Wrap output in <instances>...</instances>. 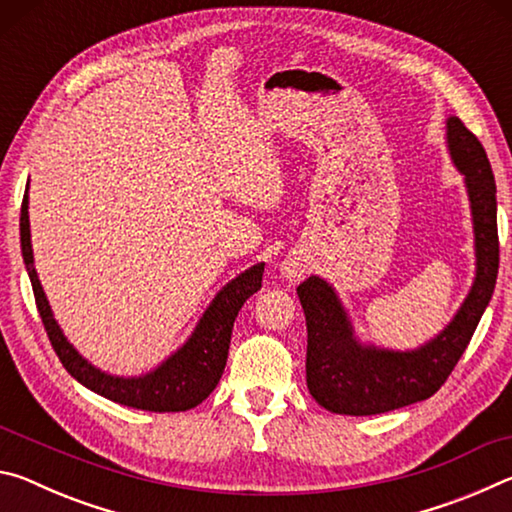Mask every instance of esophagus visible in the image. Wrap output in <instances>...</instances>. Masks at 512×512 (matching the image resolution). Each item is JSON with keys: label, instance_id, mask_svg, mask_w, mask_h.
Listing matches in <instances>:
<instances>
[{"label": "esophagus", "instance_id": "obj_1", "mask_svg": "<svg viewBox=\"0 0 512 512\" xmlns=\"http://www.w3.org/2000/svg\"><path fill=\"white\" fill-rule=\"evenodd\" d=\"M280 273H282V277L287 282H291V284H296V282H300L302 277L307 275V259L302 257L300 253H291V255H287L280 262Z\"/></svg>", "mask_w": 512, "mask_h": 512}]
</instances>
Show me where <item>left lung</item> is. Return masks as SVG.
<instances>
[{
  "mask_svg": "<svg viewBox=\"0 0 512 512\" xmlns=\"http://www.w3.org/2000/svg\"><path fill=\"white\" fill-rule=\"evenodd\" d=\"M445 144L463 176L474 228V282L454 318L413 350L363 343L339 293L318 275L298 287L307 318V388L323 409L377 415L422 402L445 384L492 298L499 271L497 185L481 142L447 117Z\"/></svg>",
  "mask_w": 512,
  "mask_h": 512,
  "instance_id": "left-lung-1",
  "label": "left lung"
}]
</instances>
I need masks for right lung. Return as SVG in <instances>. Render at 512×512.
I'll list each match as a JSON object with an SVG mask.
<instances>
[{
	"instance_id": "obj_1",
	"label": "right lung",
	"mask_w": 512,
	"mask_h": 512,
	"mask_svg": "<svg viewBox=\"0 0 512 512\" xmlns=\"http://www.w3.org/2000/svg\"><path fill=\"white\" fill-rule=\"evenodd\" d=\"M20 246L24 266H27L33 296L40 311L42 323H45L47 336L58 354L60 363L79 384L90 388L92 393L106 397L110 402L131 406V409L153 411V413H176L189 411L201 404L210 395L223 375L225 361H228L232 325L244 302L262 289L264 262L253 264L230 280L216 293L210 305L198 318L194 332L171 352L160 366L135 377H119L101 370L83 357V354L67 341L60 329L54 311L42 289L36 266H33V248H31V223H29V185L24 192L22 210H20Z\"/></svg>"
}]
</instances>
